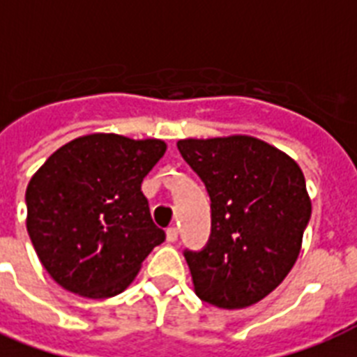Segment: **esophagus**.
Returning <instances> with one entry per match:
<instances>
[{
  "instance_id": "obj_1",
  "label": "esophagus",
  "mask_w": 357,
  "mask_h": 357,
  "mask_svg": "<svg viewBox=\"0 0 357 357\" xmlns=\"http://www.w3.org/2000/svg\"><path fill=\"white\" fill-rule=\"evenodd\" d=\"M178 228H176V226H170V228L167 229V241L168 243H176V241H178Z\"/></svg>"
}]
</instances>
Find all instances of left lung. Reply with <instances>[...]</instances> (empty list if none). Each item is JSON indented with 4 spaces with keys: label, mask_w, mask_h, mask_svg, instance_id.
<instances>
[{
    "label": "left lung",
    "mask_w": 357,
    "mask_h": 357,
    "mask_svg": "<svg viewBox=\"0 0 357 357\" xmlns=\"http://www.w3.org/2000/svg\"><path fill=\"white\" fill-rule=\"evenodd\" d=\"M206 183L211 237L185 252L196 294L222 310L257 304L298 259L311 200L294 159L248 135L178 140Z\"/></svg>",
    "instance_id": "obj_1"
}]
</instances>
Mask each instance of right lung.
I'll return each instance as SVG.
<instances>
[{"instance_id":"add662e5","label":"right lung","mask_w":357,"mask_h":357,"mask_svg":"<svg viewBox=\"0 0 357 357\" xmlns=\"http://www.w3.org/2000/svg\"><path fill=\"white\" fill-rule=\"evenodd\" d=\"M159 139L91 133L47 157L25 190L27 234L63 289L109 298L129 287L165 231L151 220L142 179L165 155Z\"/></svg>"}]
</instances>
